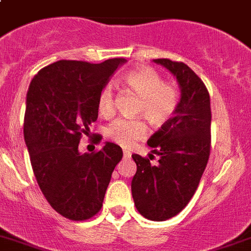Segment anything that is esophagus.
<instances>
[{
	"label": "esophagus",
	"mask_w": 251,
	"mask_h": 251,
	"mask_svg": "<svg viewBox=\"0 0 251 251\" xmlns=\"http://www.w3.org/2000/svg\"><path fill=\"white\" fill-rule=\"evenodd\" d=\"M130 157H132V153H130L129 151H126V149H124V151H123V159H129Z\"/></svg>",
	"instance_id": "1"
}]
</instances>
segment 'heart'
Returning a JSON list of instances; mask_svg holds the SVG:
<instances>
[{
	"mask_svg": "<svg viewBox=\"0 0 251 251\" xmlns=\"http://www.w3.org/2000/svg\"><path fill=\"white\" fill-rule=\"evenodd\" d=\"M134 93L139 96L135 113L148 119L154 127H160L171 121L179 104V92L173 84L163 83L162 77L153 68L141 66L129 71L123 77ZM98 110L103 116H110L114 110V92L110 84L103 87L98 96ZM108 138L122 147L133 146L147 135L143 119L118 118L108 126Z\"/></svg>",
	"mask_w": 251,
	"mask_h": 251,
	"instance_id": "obj_1",
	"label": "heart"
}]
</instances>
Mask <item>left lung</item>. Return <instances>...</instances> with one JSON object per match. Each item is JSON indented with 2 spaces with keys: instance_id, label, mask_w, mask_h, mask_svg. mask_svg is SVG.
Returning <instances> with one entry per match:
<instances>
[{
  "instance_id": "left-lung-1",
  "label": "left lung",
  "mask_w": 251,
  "mask_h": 251,
  "mask_svg": "<svg viewBox=\"0 0 251 251\" xmlns=\"http://www.w3.org/2000/svg\"><path fill=\"white\" fill-rule=\"evenodd\" d=\"M167 68L180 89L178 108L171 121L148 139L158 163L133 154L137 172L132 195L144 218L164 222L180 213L197 190L210 154V98L203 80L183 62L153 59Z\"/></svg>"
}]
</instances>
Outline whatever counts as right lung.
<instances>
[{"label":"right lung","mask_w":251,"mask_h":251,"mask_svg":"<svg viewBox=\"0 0 251 251\" xmlns=\"http://www.w3.org/2000/svg\"><path fill=\"white\" fill-rule=\"evenodd\" d=\"M127 59L93 64L58 61L31 80L24 134L37 183L50 206L71 220L100 210L105 190L123 151L105 142L97 153H80V135L97 121L98 96ZM102 137L96 138L100 143Z\"/></svg>","instance_id":"add662e5"}]
</instances>
